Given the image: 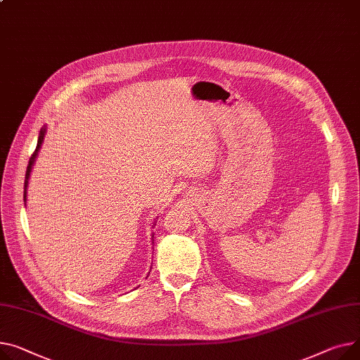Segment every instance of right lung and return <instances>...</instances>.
<instances>
[{
    "label": "right lung",
    "instance_id": "right-lung-1",
    "mask_svg": "<svg viewBox=\"0 0 360 360\" xmlns=\"http://www.w3.org/2000/svg\"><path fill=\"white\" fill-rule=\"evenodd\" d=\"M44 134H46V127H43V129L40 130V133H39V139H37V146H36V150L33 152V155H32V158H30V160H29V165H27L26 179H24V204H26V200H27V198H26V197H27V185H29V178H30L32 167H33L34 160H36V156H37V153H39V150H40V146H41V143H43Z\"/></svg>",
    "mask_w": 360,
    "mask_h": 360
}]
</instances>
